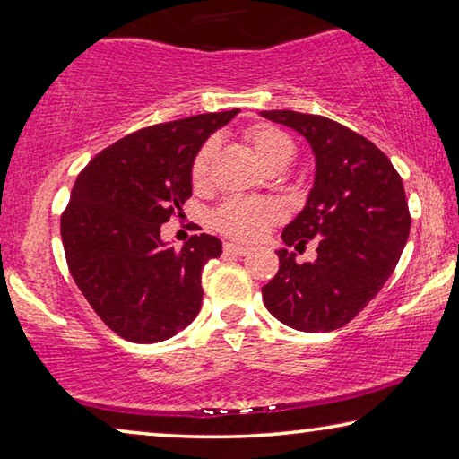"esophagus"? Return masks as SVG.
I'll return each mask as SVG.
<instances>
[{
	"label": "esophagus",
	"instance_id": "obj_1",
	"mask_svg": "<svg viewBox=\"0 0 459 459\" xmlns=\"http://www.w3.org/2000/svg\"><path fill=\"white\" fill-rule=\"evenodd\" d=\"M224 253L237 255V257H245V255L251 253V248L240 247V245H235V243H224Z\"/></svg>",
	"mask_w": 459,
	"mask_h": 459
}]
</instances>
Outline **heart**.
<instances>
[{"label":"heart","mask_w":459,"mask_h":459,"mask_svg":"<svg viewBox=\"0 0 459 459\" xmlns=\"http://www.w3.org/2000/svg\"><path fill=\"white\" fill-rule=\"evenodd\" d=\"M245 142L259 164L267 169H283L295 158V142L283 129L271 123H259L247 129ZM216 143L206 142L194 155L190 180L196 190L211 184V166ZM283 219V208L271 198H229L212 212V227L232 240L253 243Z\"/></svg>","instance_id":"1"}]
</instances>
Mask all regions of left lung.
<instances>
[{"label":"left lung","mask_w":459,"mask_h":459,"mask_svg":"<svg viewBox=\"0 0 459 459\" xmlns=\"http://www.w3.org/2000/svg\"><path fill=\"white\" fill-rule=\"evenodd\" d=\"M261 115L312 145L314 188L281 238L295 251L317 243L312 263L277 251L279 271L263 285V301L293 330H338L383 290L401 259L411 230L403 180L375 143L336 121L298 111Z\"/></svg>","instance_id":"8db88e82"}]
</instances>
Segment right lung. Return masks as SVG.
<instances>
[{
  "instance_id": "1",
  "label": "right lung",
  "mask_w": 459,
  "mask_h": 459,
  "mask_svg": "<svg viewBox=\"0 0 459 459\" xmlns=\"http://www.w3.org/2000/svg\"><path fill=\"white\" fill-rule=\"evenodd\" d=\"M238 108L158 123L97 153L60 216L68 271L117 336L153 344L184 330L202 306V269L221 240L190 237L180 251L160 237L192 196L196 152Z\"/></svg>"
}]
</instances>
